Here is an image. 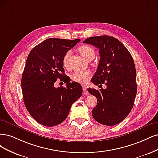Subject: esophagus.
<instances>
[{
  "label": "esophagus",
  "instance_id": "obj_1",
  "mask_svg": "<svg viewBox=\"0 0 158 158\" xmlns=\"http://www.w3.org/2000/svg\"><path fill=\"white\" fill-rule=\"evenodd\" d=\"M83 90L84 92V95H87L88 94V91H87V89H86V86H83Z\"/></svg>",
  "mask_w": 158,
  "mask_h": 158
}]
</instances>
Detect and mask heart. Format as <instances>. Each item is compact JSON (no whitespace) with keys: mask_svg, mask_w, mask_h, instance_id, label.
<instances>
[{"mask_svg":"<svg viewBox=\"0 0 158 158\" xmlns=\"http://www.w3.org/2000/svg\"><path fill=\"white\" fill-rule=\"evenodd\" d=\"M78 51L84 59L86 60L90 57H94L95 52L93 48L87 45L80 46L78 48ZM69 56V52H68L65 54L63 58V63L64 65H67L68 58ZM90 73L88 71L77 70L72 75V79L73 81L79 83L85 84L87 82Z\"/></svg>","mask_w":158,"mask_h":158,"instance_id":"obj_1","label":"heart"}]
</instances>
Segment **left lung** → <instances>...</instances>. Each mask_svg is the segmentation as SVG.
<instances>
[{"label": "left lung", "mask_w": 158, "mask_h": 158, "mask_svg": "<svg viewBox=\"0 0 158 158\" xmlns=\"http://www.w3.org/2000/svg\"><path fill=\"white\" fill-rule=\"evenodd\" d=\"M83 43L99 49L100 60L92 78L96 85H106V89H88L97 98L92 111L99 123L112 126L119 123L129 115L137 92L136 69L131 54L118 39L108 35L92 37Z\"/></svg>", "instance_id": "1"}]
</instances>
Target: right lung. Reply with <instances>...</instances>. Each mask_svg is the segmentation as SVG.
Instances as JSON below:
<instances>
[{"label": "right lung", "mask_w": 158, "mask_h": 158, "mask_svg": "<svg viewBox=\"0 0 158 158\" xmlns=\"http://www.w3.org/2000/svg\"><path fill=\"white\" fill-rule=\"evenodd\" d=\"M79 41L50 38L28 55L21 83L23 102L29 114L40 124L53 127L62 123L72 104L82 95V86L68 82L63 68L65 54ZM58 78L66 83L65 88L54 87Z\"/></svg>", "instance_id": "1"}]
</instances>
